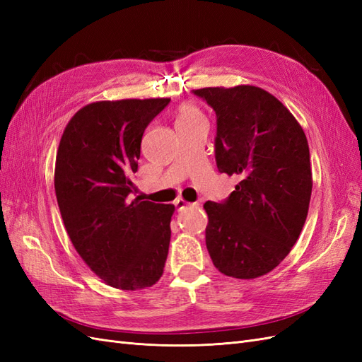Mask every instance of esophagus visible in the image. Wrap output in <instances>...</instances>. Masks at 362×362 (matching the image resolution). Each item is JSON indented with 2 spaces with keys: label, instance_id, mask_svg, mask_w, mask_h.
<instances>
[{
  "label": "esophagus",
  "instance_id": "obj_1",
  "mask_svg": "<svg viewBox=\"0 0 362 362\" xmlns=\"http://www.w3.org/2000/svg\"><path fill=\"white\" fill-rule=\"evenodd\" d=\"M175 206H177V210L178 211H182L184 208H187V206H199V204L198 202H194V204H189V202H185L184 199H177L175 201Z\"/></svg>",
  "mask_w": 362,
  "mask_h": 362
}]
</instances>
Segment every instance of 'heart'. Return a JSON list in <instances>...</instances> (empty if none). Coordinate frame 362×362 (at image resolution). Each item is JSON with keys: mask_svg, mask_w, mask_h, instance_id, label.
<instances>
[{"mask_svg": "<svg viewBox=\"0 0 362 362\" xmlns=\"http://www.w3.org/2000/svg\"><path fill=\"white\" fill-rule=\"evenodd\" d=\"M202 119L201 113L198 112V108H194L193 105H184L181 108V112L177 119V125H184V124H190L194 122V120Z\"/></svg>", "mask_w": 362, "mask_h": 362, "instance_id": "heart-1", "label": "heart"}]
</instances>
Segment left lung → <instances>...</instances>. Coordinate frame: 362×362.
Returning a JSON list of instances; mask_svg holds the SVG:
<instances>
[{"label": "left lung", "mask_w": 362, "mask_h": 362, "mask_svg": "<svg viewBox=\"0 0 362 362\" xmlns=\"http://www.w3.org/2000/svg\"><path fill=\"white\" fill-rule=\"evenodd\" d=\"M192 92L216 113L218 172L240 180L225 201L204 204L208 254L226 276L266 275L290 254L308 214V141L284 104L259 87Z\"/></svg>", "instance_id": "8db88e82"}]
</instances>
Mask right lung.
Instances as JSON below:
<instances>
[{
  "label": "right lung",
  "mask_w": 362,
  "mask_h": 362,
  "mask_svg": "<svg viewBox=\"0 0 362 362\" xmlns=\"http://www.w3.org/2000/svg\"><path fill=\"white\" fill-rule=\"evenodd\" d=\"M170 100L101 101L83 107L62 136L54 189L74 247L93 273L120 290L163 275L173 205L133 199L146 127Z\"/></svg>",
  "instance_id": "right-lung-1"
}]
</instances>
